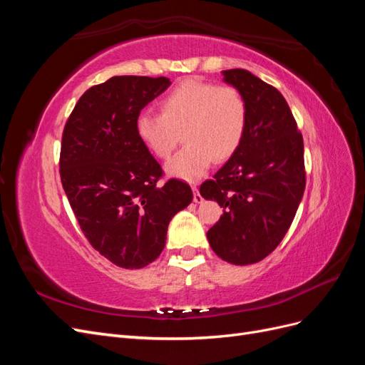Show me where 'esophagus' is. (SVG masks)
<instances>
[{
	"label": "esophagus",
	"instance_id": "34e87169",
	"mask_svg": "<svg viewBox=\"0 0 365 365\" xmlns=\"http://www.w3.org/2000/svg\"><path fill=\"white\" fill-rule=\"evenodd\" d=\"M192 190H193V201H195L196 204L202 202V196L200 195V190H197V187H196V185H192Z\"/></svg>",
	"mask_w": 365,
	"mask_h": 365
}]
</instances>
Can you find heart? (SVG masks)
<instances>
[{
	"label": "heart",
	"mask_w": 365,
	"mask_h": 365,
	"mask_svg": "<svg viewBox=\"0 0 365 365\" xmlns=\"http://www.w3.org/2000/svg\"><path fill=\"white\" fill-rule=\"evenodd\" d=\"M160 111L140 113L135 132L157 158H168L182 135L184 148L165 164L173 178L200 180L215 160L233 157L245 137L248 108L235 86L185 79L161 98Z\"/></svg>",
	"instance_id": "obj_1"
}]
</instances>
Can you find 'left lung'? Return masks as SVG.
Listing matches in <instances>:
<instances>
[{
  "instance_id": "1",
  "label": "left lung",
  "mask_w": 365,
  "mask_h": 365,
  "mask_svg": "<svg viewBox=\"0 0 365 365\" xmlns=\"http://www.w3.org/2000/svg\"><path fill=\"white\" fill-rule=\"evenodd\" d=\"M222 74L245 98L247 130L233 157L201 184L200 193L224 208L207 231L210 247L228 263L251 264L277 248L302 202L303 137L279 90L242 68Z\"/></svg>"
}]
</instances>
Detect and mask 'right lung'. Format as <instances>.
<instances>
[{"mask_svg":"<svg viewBox=\"0 0 365 365\" xmlns=\"http://www.w3.org/2000/svg\"><path fill=\"white\" fill-rule=\"evenodd\" d=\"M168 77L114 76L91 86L63 128L61 181L85 237L109 262L140 269L155 260L172 217L189 205V184H158L163 169L137 137L141 109Z\"/></svg>","mask_w":365,"mask_h":365,"instance_id":"1","label":"right lung"}]
</instances>
